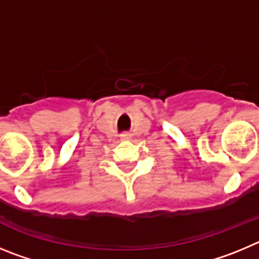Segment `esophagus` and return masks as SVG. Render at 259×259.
<instances>
[{"label": "esophagus", "instance_id": "1", "mask_svg": "<svg viewBox=\"0 0 259 259\" xmlns=\"http://www.w3.org/2000/svg\"><path fill=\"white\" fill-rule=\"evenodd\" d=\"M122 137H124V139H125V137H128V134H124V135H122Z\"/></svg>", "mask_w": 259, "mask_h": 259}]
</instances>
